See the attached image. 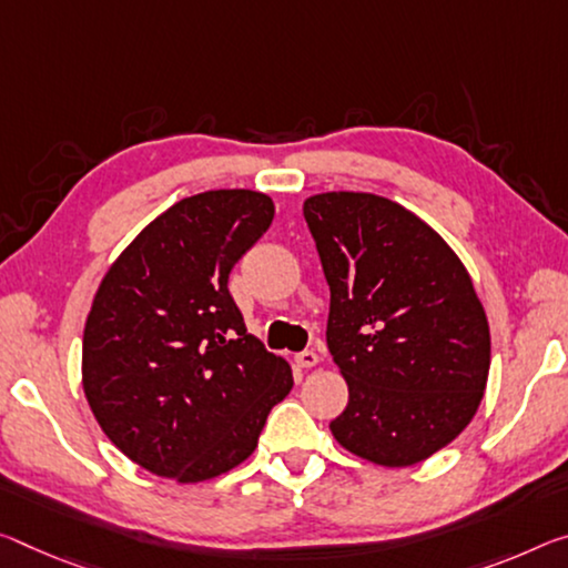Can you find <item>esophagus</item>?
Returning a JSON list of instances; mask_svg holds the SVG:
<instances>
[{
	"mask_svg": "<svg viewBox=\"0 0 568 568\" xmlns=\"http://www.w3.org/2000/svg\"><path fill=\"white\" fill-rule=\"evenodd\" d=\"M295 364L301 368H313L318 364V354L316 351H301V354H295Z\"/></svg>",
	"mask_w": 568,
	"mask_h": 568,
	"instance_id": "esophagus-1",
	"label": "esophagus"
}]
</instances>
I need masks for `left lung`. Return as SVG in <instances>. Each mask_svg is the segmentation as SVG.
<instances>
[{"label": "left lung", "instance_id": "obj_1", "mask_svg": "<svg viewBox=\"0 0 568 568\" xmlns=\"http://www.w3.org/2000/svg\"><path fill=\"white\" fill-rule=\"evenodd\" d=\"M303 217L331 287L328 351L348 384L333 437L374 465L427 460L470 425L488 384L490 328L470 273L386 196L313 194Z\"/></svg>", "mask_w": 568, "mask_h": 568}]
</instances>
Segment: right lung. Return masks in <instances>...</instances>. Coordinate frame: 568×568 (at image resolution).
<instances>
[{"label": "right lung", "instance_id": "right-lung-1", "mask_svg": "<svg viewBox=\"0 0 568 568\" xmlns=\"http://www.w3.org/2000/svg\"><path fill=\"white\" fill-rule=\"evenodd\" d=\"M275 204L212 189L169 206L108 267L83 331V392L105 437L143 470L202 483L255 453L270 409L293 389L232 301L237 260Z\"/></svg>", "mask_w": 568, "mask_h": 568}]
</instances>
